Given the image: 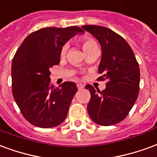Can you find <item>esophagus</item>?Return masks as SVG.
Here are the masks:
<instances>
[{
  "label": "esophagus",
  "mask_w": 157,
  "mask_h": 157,
  "mask_svg": "<svg viewBox=\"0 0 157 157\" xmlns=\"http://www.w3.org/2000/svg\"><path fill=\"white\" fill-rule=\"evenodd\" d=\"M76 86H77V88H78L79 90H81V89H82L83 87H84V85L82 84V83H78Z\"/></svg>",
  "instance_id": "obj_1"
}]
</instances>
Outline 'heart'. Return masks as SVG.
<instances>
[{
	"label": "heart",
	"instance_id": "heart-1",
	"mask_svg": "<svg viewBox=\"0 0 157 157\" xmlns=\"http://www.w3.org/2000/svg\"><path fill=\"white\" fill-rule=\"evenodd\" d=\"M82 48L84 49V51H87L88 49L90 48H93V47H96V46H98L97 44V42L95 41V39H93L91 37H85V38H83L82 40ZM67 49H68V44H64L60 48V51H59V56L60 57H64L66 54V51H67Z\"/></svg>",
	"mask_w": 157,
	"mask_h": 157
}]
</instances>
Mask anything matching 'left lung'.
Instances as JSON below:
<instances>
[{
  "label": "left lung",
  "instance_id": "8db88e82",
  "mask_svg": "<svg viewBox=\"0 0 157 157\" xmlns=\"http://www.w3.org/2000/svg\"><path fill=\"white\" fill-rule=\"evenodd\" d=\"M82 28L101 44L98 73L102 75L98 80L108 81L102 92L90 84L86 86L91 93L88 114L99 125L116 124L127 117L138 98L140 76L138 62L129 44L111 29L97 25Z\"/></svg>",
  "mask_w": 157,
  "mask_h": 157
}]
</instances>
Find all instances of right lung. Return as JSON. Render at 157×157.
<instances>
[{
    "mask_svg": "<svg viewBox=\"0 0 157 157\" xmlns=\"http://www.w3.org/2000/svg\"><path fill=\"white\" fill-rule=\"evenodd\" d=\"M83 32L76 26L41 29L30 33L16 52L12 95L23 117L36 127H55L67 116L77 86L72 82L54 86L49 68L59 64V51L65 42Z\"/></svg>",
    "mask_w": 157,
    "mask_h": 157,
    "instance_id": "1",
    "label": "right lung"
}]
</instances>
